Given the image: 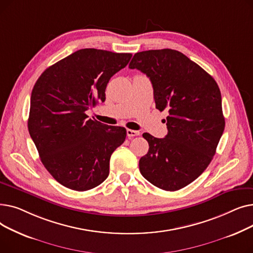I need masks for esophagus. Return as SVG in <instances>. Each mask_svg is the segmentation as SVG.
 Here are the masks:
<instances>
[{
  "label": "esophagus",
  "mask_w": 253,
  "mask_h": 253,
  "mask_svg": "<svg viewBox=\"0 0 253 253\" xmlns=\"http://www.w3.org/2000/svg\"><path fill=\"white\" fill-rule=\"evenodd\" d=\"M126 133H127L128 138H132V137H134V136L139 135V132H138V131L132 130V129H127V130H126Z\"/></svg>",
  "instance_id": "obj_1"
}]
</instances>
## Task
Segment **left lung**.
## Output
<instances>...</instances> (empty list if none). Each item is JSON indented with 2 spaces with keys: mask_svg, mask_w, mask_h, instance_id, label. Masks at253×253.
Listing matches in <instances>:
<instances>
[{
  "mask_svg": "<svg viewBox=\"0 0 253 253\" xmlns=\"http://www.w3.org/2000/svg\"><path fill=\"white\" fill-rule=\"evenodd\" d=\"M129 68L150 78L156 109L169 113L164 138L142 134L149 152L139 160L140 173L159 189L180 190L208 167L224 130L218 85L200 65L172 49L137 52Z\"/></svg>",
  "mask_w": 253,
  "mask_h": 253,
  "instance_id": "obj_1",
  "label": "left lung"
}]
</instances>
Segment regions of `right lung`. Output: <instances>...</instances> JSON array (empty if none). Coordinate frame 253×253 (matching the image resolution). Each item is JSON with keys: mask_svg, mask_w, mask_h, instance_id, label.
<instances>
[{"mask_svg": "<svg viewBox=\"0 0 253 253\" xmlns=\"http://www.w3.org/2000/svg\"><path fill=\"white\" fill-rule=\"evenodd\" d=\"M131 57L130 53L81 49L37 80L29 132L43 165L63 187L88 191L109 176L111 156L125 141L126 129L88 119L86 111L105 100L110 79Z\"/></svg>", "mask_w": 253, "mask_h": 253, "instance_id": "obj_1", "label": "right lung"}]
</instances>
